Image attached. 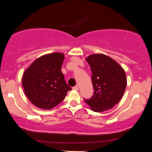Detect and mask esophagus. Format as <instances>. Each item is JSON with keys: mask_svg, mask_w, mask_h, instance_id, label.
<instances>
[{"mask_svg": "<svg viewBox=\"0 0 152 152\" xmlns=\"http://www.w3.org/2000/svg\"><path fill=\"white\" fill-rule=\"evenodd\" d=\"M78 86H74V88H73V89H74V90H78Z\"/></svg>", "mask_w": 152, "mask_h": 152, "instance_id": "1", "label": "esophagus"}]
</instances>
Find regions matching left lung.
<instances>
[{
    "label": "left lung",
    "mask_w": 152,
    "mask_h": 152,
    "mask_svg": "<svg viewBox=\"0 0 152 152\" xmlns=\"http://www.w3.org/2000/svg\"><path fill=\"white\" fill-rule=\"evenodd\" d=\"M92 71L93 96L84 99L94 112L112 108L120 102L126 87L124 70L112 58L104 54H92L86 58Z\"/></svg>",
    "instance_id": "1"
}]
</instances>
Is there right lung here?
I'll return each mask as SVG.
<instances>
[{"instance_id": "right-lung-1", "label": "right lung", "mask_w": 152, "mask_h": 152, "mask_svg": "<svg viewBox=\"0 0 152 152\" xmlns=\"http://www.w3.org/2000/svg\"><path fill=\"white\" fill-rule=\"evenodd\" d=\"M64 58L61 53L44 55L24 72L22 86L28 99L35 106L45 110L54 108L72 90L61 72Z\"/></svg>"}]
</instances>
